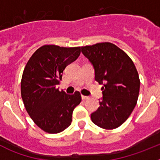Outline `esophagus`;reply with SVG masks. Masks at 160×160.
Returning a JSON list of instances; mask_svg holds the SVG:
<instances>
[{"instance_id":"1","label":"esophagus","mask_w":160,"mask_h":160,"mask_svg":"<svg viewBox=\"0 0 160 160\" xmlns=\"http://www.w3.org/2000/svg\"><path fill=\"white\" fill-rule=\"evenodd\" d=\"M82 99L83 100V101H86V100L89 99V97H87V96H84V95H82Z\"/></svg>"}]
</instances>
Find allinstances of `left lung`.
Segmentation results:
<instances>
[{"label":"left lung","mask_w":160,"mask_h":160,"mask_svg":"<svg viewBox=\"0 0 160 160\" xmlns=\"http://www.w3.org/2000/svg\"><path fill=\"white\" fill-rule=\"evenodd\" d=\"M81 49L93 64L95 80L103 85L100 107L90 118L99 128L115 129L129 118L136 105L140 87L136 67L123 50L111 42Z\"/></svg>","instance_id":"left-lung-1"}]
</instances>
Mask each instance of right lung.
<instances>
[{
	"instance_id": "obj_1",
	"label": "right lung",
	"mask_w": 160,
	"mask_h": 160,
	"mask_svg": "<svg viewBox=\"0 0 160 160\" xmlns=\"http://www.w3.org/2000/svg\"><path fill=\"white\" fill-rule=\"evenodd\" d=\"M81 53L80 47L45 45L31 56L24 69L21 94L25 110L34 123L45 132L57 134L71 124L73 111L82 101L75 91L59 90L63 70Z\"/></svg>"
}]
</instances>
